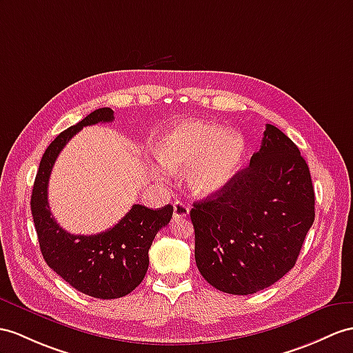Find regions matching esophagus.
<instances>
[{
	"label": "esophagus",
	"instance_id": "1",
	"mask_svg": "<svg viewBox=\"0 0 353 353\" xmlns=\"http://www.w3.org/2000/svg\"><path fill=\"white\" fill-rule=\"evenodd\" d=\"M188 212H190V208H188V206L184 205L183 202L176 201L174 203V217L175 219H184L188 216Z\"/></svg>",
	"mask_w": 353,
	"mask_h": 353
}]
</instances>
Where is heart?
Here are the masks:
<instances>
[{"label":"heart","mask_w":353,"mask_h":353,"mask_svg":"<svg viewBox=\"0 0 353 353\" xmlns=\"http://www.w3.org/2000/svg\"><path fill=\"white\" fill-rule=\"evenodd\" d=\"M245 152L241 133L206 121H185L170 128L157 148L160 163L170 172L188 170V187L197 196H212L234 178ZM163 176V172L154 169Z\"/></svg>","instance_id":"1"}]
</instances>
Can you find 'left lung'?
Here are the masks:
<instances>
[{
	"label": "left lung",
	"instance_id": "8db88e82",
	"mask_svg": "<svg viewBox=\"0 0 353 353\" xmlns=\"http://www.w3.org/2000/svg\"><path fill=\"white\" fill-rule=\"evenodd\" d=\"M190 219L202 277L226 294H256L295 266L314 221L310 170L296 145L266 124L250 165L194 202Z\"/></svg>",
	"mask_w": 353,
	"mask_h": 353
}]
</instances>
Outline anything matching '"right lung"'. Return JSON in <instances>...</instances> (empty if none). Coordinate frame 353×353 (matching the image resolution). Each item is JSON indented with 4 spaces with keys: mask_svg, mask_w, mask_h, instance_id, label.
Instances as JSON below:
<instances>
[{
    "mask_svg": "<svg viewBox=\"0 0 353 353\" xmlns=\"http://www.w3.org/2000/svg\"><path fill=\"white\" fill-rule=\"evenodd\" d=\"M110 121L114 110L101 108L59 133L43 154L31 194L43 259L76 290L100 299L125 296L141 285L150 265L152 239L174 214L172 205L157 210L133 205L114 228L88 236L68 234L55 221L48 203V183L58 154L82 127Z\"/></svg>",
    "mask_w": 353,
    "mask_h": 353,
    "instance_id": "right-lung-1",
    "label": "right lung"
}]
</instances>
